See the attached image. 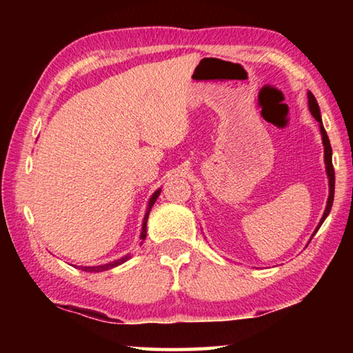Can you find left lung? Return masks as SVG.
Instances as JSON below:
<instances>
[{"instance_id": "obj_1", "label": "left lung", "mask_w": 353, "mask_h": 353, "mask_svg": "<svg viewBox=\"0 0 353 353\" xmlns=\"http://www.w3.org/2000/svg\"><path fill=\"white\" fill-rule=\"evenodd\" d=\"M308 107H310V112H312V115L314 117L316 121L319 123V129H321V135H322V145H324V160H325V170H327V176H328V199H327V207H325V212L322 214V218L319 221L318 227H316L314 234L318 232L319 227L324 223L325 218L328 216V213L332 210V205H333V196H334V170H333V163H332V146H330V140H328L327 132L324 126H322V118H321V110H319V105H318V101L313 97L312 92H308ZM314 234L312 236H314ZM312 240V238H310Z\"/></svg>"}]
</instances>
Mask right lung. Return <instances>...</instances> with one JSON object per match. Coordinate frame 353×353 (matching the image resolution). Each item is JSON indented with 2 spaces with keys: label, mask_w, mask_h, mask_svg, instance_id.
<instances>
[{
  "label": "right lung",
  "mask_w": 353,
  "mask_h": 353,
  "mask_svg": "<svg viewBox=\"0 0 353 353\" xmlns=\"http://www.w3.org/2000/svg\"><path fill=\"white\" fill-rule=\"evenodd\" d=\"M160 191H162V188H159L155 193L151 196V199H149V204H148V210H146V214H145V219H143V227H141V235H140V240L143 241L146 238V224H148V216H149V212H151V208L154 205V202L157 201ZM129 259V256H121V259H118L115 261H110V263H105V265H99V266H77L79 270L85 271V272H101V271H107L110 270V268H115L118 265H121V263H124Z\"/></svg>",
  "instance_id": "obj_1"
}]
</instances>
